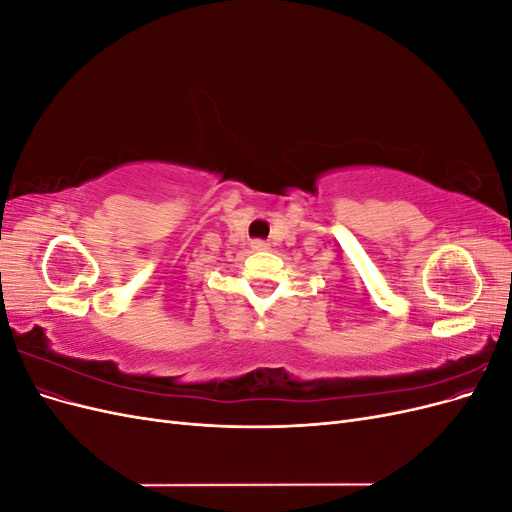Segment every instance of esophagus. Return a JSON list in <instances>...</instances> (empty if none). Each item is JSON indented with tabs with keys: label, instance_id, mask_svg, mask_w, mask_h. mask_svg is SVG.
Wrapping results in <instances>:
<instances>
[{
	"label": "esophagus",
	"instance_id": "34e87169",
	"mask_svg": "<svg viewBox=\"0 0 512 512\" xmlns=\"http://www.w3.org/2000/svg\"><path fill=\"white\" fill-rule=\"evenodd\" d=\"M252 250H269V243L262 241V239H254L252 241Z\"/></svg>",
	"mask_w": 512,
	"mask_h": 512
}]
</instances>
